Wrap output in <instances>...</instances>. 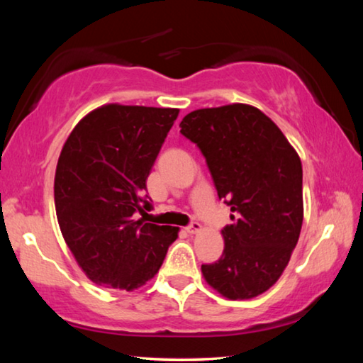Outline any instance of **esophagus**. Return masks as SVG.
Wrapping results in <instances>:
<instances>
[{"instance_id": "1", "label": "esophagus", "mask_w": 363, "mask_h": 363, "mask_svg": "<svg viewBox=\"0 0 363 363\" xmlns=\"http://www.w3.org/2000/svg\"><path fill=\"white\" fill-rule=\"evenodd\" d=\"M186 230H187L189 233H196V232H200V230H201V224H200V223H196V220H192V223H190V224L186 227Z\"/></svg>"}]
</instances>
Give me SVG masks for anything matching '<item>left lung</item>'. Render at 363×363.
I'll use <instances>...</instances> for the list:
<instances>
[{
  "label": "left lung",
  "mask_w": 363,
  "mask_h": 363,
  "mask_svg": "<svg viewBox=\"0 0 363 363\" xmlns=\"http://www.w3.org/2000/svg\"><path fill=\"white\" fill-rule=\"evenodd\" d=\"M179 128L203 153L219 200L233 213L223 229V256L201 274L224 298H255L280 279L298 243L299 155L267 115L247 104L194 110Z\"/></svg>",
  "instance_id": "left-lung-1"
}]
</instances>
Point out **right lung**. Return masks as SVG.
I'll return each mask as SVG.
<instances>
[{"instance_id":"right-lung-1","label":"right lung","mask_w":363,"mask_h":363,"mask_svg":"<svg viewBox=\"0 0 363 363\" xmlns=\"http://www.w3.org/2000/svg\"><path fill=\"white\" fill-rule=\"evenodd\" d=\"M177 108L108 104L73 128L60 152L54 201L60 232L96 285L133 291L162 267L179 227L136 219L145 181Z\"/></svg>"}]
</instances>
